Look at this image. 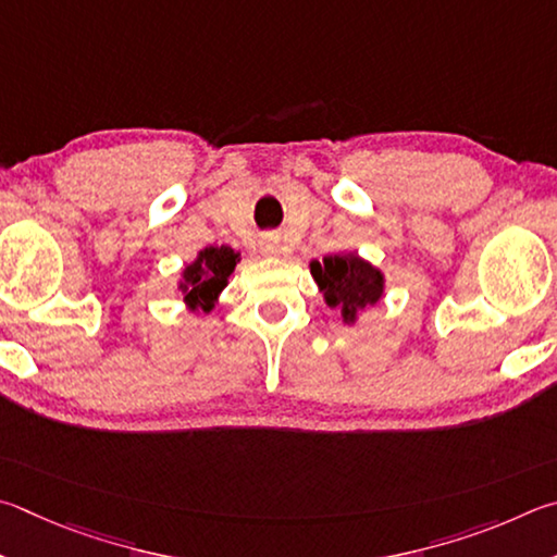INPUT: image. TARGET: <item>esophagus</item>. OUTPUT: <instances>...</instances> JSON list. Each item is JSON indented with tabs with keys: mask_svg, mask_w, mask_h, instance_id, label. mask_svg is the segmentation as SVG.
Segmentation results:
<instances>
[{
	"mask_svg": "<svg viewBox=\"0 0 557 557\" xmlns=\"http://www.w3.org/2000/svg\"><path fill=\"white\" fill-rule=\"evenodd\" d=\"M259 247H261V251L263 253H278L281 249H284V247H281V239L276 237V234H263V237H261V242H259Z\"/></svg>",
	"mask_w": 557,
	"mask_h": 557,
	"instance_id": "esophagus-1",
	"label": "esophagus"
}]
</instances>
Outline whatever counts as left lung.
<instances>
[{
    "label": "left lung",
    "mask_w": 557,
    "mask_h": 557,
    "mask_svg": "<svg viewBox=\"0 0 557 557\" xmlns=\"http://www.w3.org/2000/svg\"><path fill=\"white\" fill-rule=\"evenodd\" d=\"M313 278L325 294L330 308H337L347 323L367 306H374L384 294V276L357 253H335L310 263Z\"/></svg>",
    "instance_id": "8db88e82"
}]
</instances>
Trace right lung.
<instances>
[{
	"label": "right lung",
	"instance_id": "right-lung-1",
	"mask_svg": "<svg viewBox=\"0 0 557 557\" xmlns=\"http://www.w3.org/2000/svg\"><path fill=\"white\" fill-rule=\"evenodd\" d=\"M239 261V253L230 247H208L200 251L188 269L183 271V300L193 310L210 313L220 290L227 286L230 273Z\"/></svg>",
	"mask_w": 557,
	"mask_h": 557
}]
</instances>
